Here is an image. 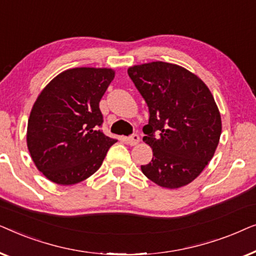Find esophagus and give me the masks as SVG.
Here are the masks:
<instances>
[{"instance_id": "1", "label": "esophagus", "mask_w": 256, "mask_h": 256, "mask_svg": "<svg viewBox=\"0 0 256 256\" xmlns=\"http://www.w3.org/2000/svg\"><path fill=\"white\" fill-rule=\"evenodd\" d=\"M127 142L130 146H136L140 142V136L138 134H132L130 138H127Z\"/></svg>"}]
</instances>
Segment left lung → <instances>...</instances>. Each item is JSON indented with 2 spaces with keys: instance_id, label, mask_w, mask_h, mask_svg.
I'll return each mask as SVG.
<instances>
[{
  "instance_id": "obj_1",
  "label": "left lung",
  "mask_w": 256,
  "mask_h": 256,
  "mask_svg": "<svg viewBox=\"0 0 256 256\" xmlns=\"http://www.w3.org/2000/svg\"><path fill=\"white\" fill-rule=\"evenodd\" d=\"M128 74L149 108L143 138L152 160L141 166L150 180L178 188L196 180L214 155L222 118L204 82L186 68L164 62L134 65Z\"/></svg>"
}]
</instances>
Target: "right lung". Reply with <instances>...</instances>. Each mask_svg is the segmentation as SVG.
Segmentation results:
<instances>
[{
	"label": "right lung",
	"mask_w": 256,
	"mask_h": 256,
	"mask_svg": "<svg viewBox=\"0 0 256 256\" xmlns=\"http://www.w3.org/2000/svg\"><path fill=\"white\" fill-rule=\"evenodd\" d=\"M115 72L76 68L51 80L34 101L26 144L37 169L59 185L85 180L102 164L116 140L100 130L99 102Z\"/></svg>",
	"instance_id": "right-lung-1"
}]
</instances>
